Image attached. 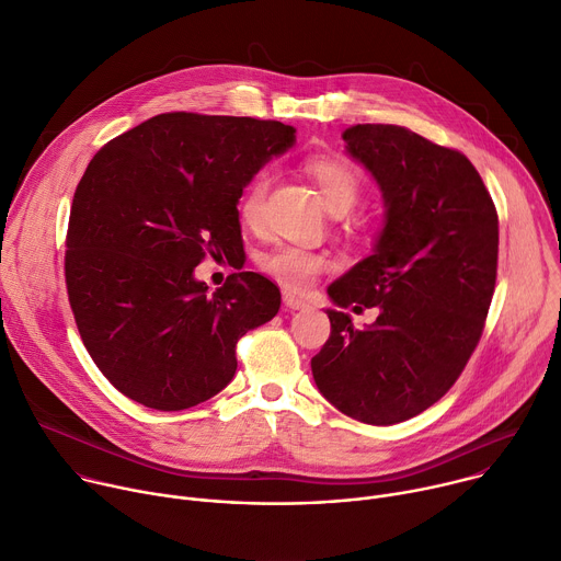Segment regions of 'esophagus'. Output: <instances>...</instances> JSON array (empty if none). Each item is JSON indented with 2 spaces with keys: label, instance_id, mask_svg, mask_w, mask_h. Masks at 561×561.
Returning a JSON list of instances; mask_svg holds the SVG:
<instances>
[{
  "label": "esophagus",
  "instance_id": "esophagus-1",
  "mask_svg": "<svg viewBox=\"0 0 561 561\" xmlns=\"http://www.w3.org/2000/svg\"><path fill=\"white\" fill-rule=\"evenodd\" d=\"M284 307H286V309H290V311H301V309H307L309 304L304 301L301 297H297L295 293H290V290H284Z\"/></svg>",
  "mask_w": 561,
  "mask_h": 561
}]
</instances>
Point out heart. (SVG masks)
<instances>
[{
    "instance_id": "heart-1",
    "label": "heart",
    "mask_w": 561,
    "mask_h": 561,
    "mask_svg": "<svg viewBox=\"0 0 561 561\" xmlns=\"http://www.w3.org/2000/svg\"><path fill=\"white\" fill-rule=\"evenodd\" d=\"M307 172L333 215L348 213L363 196V176L342 159L313 157L307 161ZM268 187L271 174L260 172L243 190L239 198V217L245 226L260 224ZM260 268L293 290H307L318 279V275L329 268V260L320 252L282 243L262 254Z\"/></svg>"
}]
</instances>
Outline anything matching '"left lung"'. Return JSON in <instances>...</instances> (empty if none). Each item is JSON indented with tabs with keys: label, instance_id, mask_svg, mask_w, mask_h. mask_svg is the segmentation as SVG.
<instances>
[{
	"label": "left lung",
	"instance_id": "8db88e82",
	"mask_svg": "<svg viewBox=\"0 0 561 561\" xmlns=\"http://www.w3.org/2000/svg\"><path fill=\"white\" fill-rule=\"evenodd\" d=\"M342 138L380 185L387 215L374 254L329 297L380 313L355 329L329 309L331 335L311 369L342 414L393 425L440 400L474 353L496 284L499 217L458 149L398 125H353Z\"/></svg>",
	"mask_w": 561,
	"mask_h": 561
}]
</instances>
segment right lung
<instances>
[{"instance_id":"right-lung-1","label":"right lung","mask_w":561,"mask_h":561,"mask_svg":"<svg viewBox=\"0 0 561 561\" xmlns=\"http://www.w3.org/2000/svg\"><path fill=\"white\" fill-rule=\"evenodd\" d=\"M295 142L277 121L159 114L87 165L71 203L65 279L95 367L127 398L179 412L217 396L237 342L279 311V288L232 273L208 290L194 268L243 252L237 203Z\"/></svg>"}]
</instances>
